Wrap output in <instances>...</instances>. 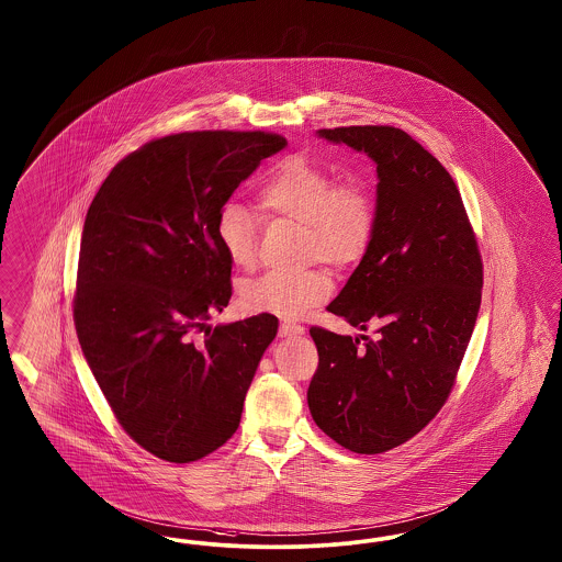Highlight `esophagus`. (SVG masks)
Listing matches in <instances>:
<instances>
[{
  "mask_svg": "<svg viewBox=\"0 0 562 562\" xmlns=\"http://www.w3.org/2000/svg\"><path fill=\"white\" fill-rule=\"evenodd\" d=\"M301 335H305V328L301 324H291V322L280 324V337H301Z\"/></svg>",
  "mask_w": 562,
  "mask_h": 562,
  "instance_id": "obj_1",
  "label": "esophagus"
}]
</instances>
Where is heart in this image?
<instances>
[{"label":"heart","instance_id":"1","mask_svg":"<svg viewBox=\"0 0 562 562\" xmlns=\"http://www.w3.org/2000/svg\"><path fill=\"white\" fill-rule=\"evenodd\" d=\"M257 204L266 215L303 224V252L310 261L333 268L358 263L372 243L376 206L360 181L338 183L310 158H284L273 167L257 192ZM215 236L225 257L236 268H250L257 257V220L247 206L227 202L222 206ZM333 280L322 270L301 273L268 271L247 280L240 305L248 314H271L296 319L326 301Z\"/></svg>","mask_w":562,"mask_h":562}]
</instances>
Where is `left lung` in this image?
<instances>
[{
    "instance_id": "1",
    "label": "left lung",
    "mask_w": 562,
    "mask_h": 562,
    "mask_svg": "<svg viewBox=\"0 0 562 562\" xmlns=\"http://www.w3.org/2000/svg\"><path fill=\"white\" fill-rule=\"evenodd\" d=\"M376 165V225L330 314L376 338L312 328L315 425L356 453L420 432L446 404L481 307L483 263L446 167L397 127L317 130ZM364 345L360 346L359 340Z\"/></svg>"
}]
</instances>
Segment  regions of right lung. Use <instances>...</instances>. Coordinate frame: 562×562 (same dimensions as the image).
<instances>
[{"instance_id": "1", "label": "right lung", "mask_w": 562, "mask_h": 562, "mask_svg": "<svg viewBox=\"0 0 562 562\" xmlns=\"http://www.w3.org/2000/svg\"><path fill=\"white\" fill-rule=\"evenodd\" d=\"M284 148L263 132L167 135L123 158L88 209L77 337L121 427L160 460L186 464L224 446L278 333L270 314L206 319L232 296L217 215Z\"/></svg>"}]
</instances>
